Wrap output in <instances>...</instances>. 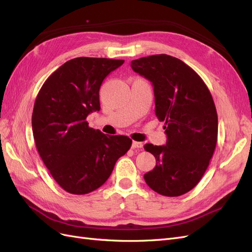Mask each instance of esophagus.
Instances as JSON below:
<instances>
[{
  "instance_id": "34e87169",
  "label": "esophagus",
  "mask_w": 252,
  "mask_h": 252,
  "mask_svg": "<svg viewBox=\"0 0 252 252\" xmlns=\"http://www.w3.org/2000/svg\"><path fill=\"white\" fill-rule=\"evenodd\" d=\"M132 148H133V149L142 148V143H141V142H138V141H133V142H132Z\"/></svg>"
}]
</instances>
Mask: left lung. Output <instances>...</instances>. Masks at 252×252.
I'll list each match as a JSON object with an SVG mask.
<instances>
[{
    "label": "left lung",
    "instance_id": "left-lung-1",
    "mask_svg": "<svg viewBox=\"0 0 252 252\" xmlns=\"http://www.w3.org/2000/svg\"><path fill=\"white\" fill-rule=\"evenodd\" d=\"M131 67L154 86L155 114L164 121L166 146L145 145L155 168L143 177L164 196H179L195 187L209 166L218 141V113L207 85L182 60L153 55Z\"/></svg>",
    "mask_w": 252,
    "mask_h": 252
}]
</instances>
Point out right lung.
<instances>
[{
    "mask_svg": "<svg viewBox=\"0 0 252 252\" xmlns=\"http://www.w3.org/2000/svg\"><path fill=\"white\" fill-rule=\"evenodd\" d=\"M124 62L71 59L47 78L35 98L32 117L35 147L49 173L68 193L81 195L101 187L132 146L126 136L105 135L86 121L89 114L100 111L104 78Z\"/></svg>",
    "mask_w": 252,
    "mask_h": 252,
    "instance_id": "obj_1",
    "label": "right lung"
}]
</instances>
